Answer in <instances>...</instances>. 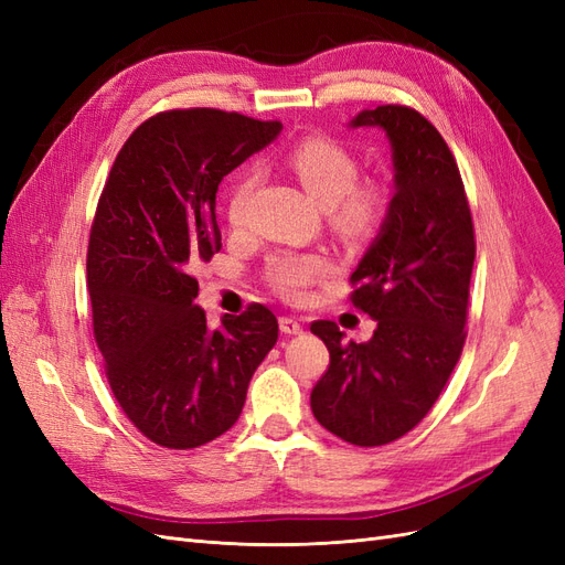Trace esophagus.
<instances>
[{
    "mask_svg": "<svg viewBox=\"0 0 565 565\" xmlns=\"http://www.w3.org/2000/svg\"><path fill=\"white\" fill-rule=\"evenodd\" d=\"M280 330H282L285 334H301V332H303V324H301L299 320H295V318L282 316V318H280Z\"/></svg>",
    "mask_w": 565,
    "mask_h": 565,
    "instance_id": "34e87169",
    "label": "esophagus"
}]
</instances>
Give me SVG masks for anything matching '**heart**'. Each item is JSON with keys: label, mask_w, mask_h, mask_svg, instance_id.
<instances>
[{"label": "heart", "mask_w": 565, "mask_h": 565, "mask_svg": "<svg viewBox=\"0 0 565 565\" xmlns=\"http://www.w3.org/2000/svg\"><path fill=\"white\" fill-rule=\"evenodd\" d=\"M287 164L301 185L320 207L332 210L334 218L347 228H361L377 212V195L370 188H355L358 162L347 148L332 139H303L287 156ZM254 174L235 185L228 200V218L233 226H241L247 202L254 188ZM332 266L320 254H287L270 264L268 278L273 287L287 297H301L306 287L320 280Z\"/></svg>", "instance_id": "b5f03b06"}]
</instances>
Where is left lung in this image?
<instances>
[{"label": "left lung", "instance_id": "1", "mask_svg": "<svg viewBox=\"0 0 565 565\" xmlns=\"http://www.w3.org/2000/svg\"><path fill=\"white\" fill-rule=\"evenodd\" d=\"M349 127H380L391 143L393 198L351 276V301L377 328L347 344L337 322L311 324L330 351L311 409L341 440L374 448L415 429L459 361L476 243L457 162L429 119L377 106Z\"/></svg>", "mask_w": 565, "mask_h": 565}]
</instances>
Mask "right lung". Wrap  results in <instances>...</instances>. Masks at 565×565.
I'll use <instances>...</instances> for the list:
<instances>
[{
	"label": "right lung",
	"instance_id": "1",
	"mask_svg": "<svg viewBox=\"0 0 565 565\" xmlns=\"http://www.w3.org/2000/svg\"><path fill=\"white\" fill-rule=\"evenodd\" d=\"M280 129L212 108L160 113L129 136L100 193L87 252L94 337L119 407L162 448L226 434L278 341L262 303L210 330L191 270L221 249L218 183Z\"/></svg>",
	"mask_w": 565,
	"mask_h": 565
}]
</instances>
